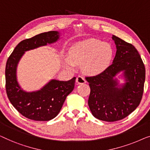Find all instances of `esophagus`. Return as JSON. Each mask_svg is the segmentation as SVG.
Segmentation results:
<instances>
[{"instance_id":"34e87169","label":"esophagus","mask_w":150,"mask_h":150,"mask_svg":"<svg viewBox=\"0 0 150 150\" xmlns=\"http://www.w3.org/2000/svg\"><path fill=\"white\" fill-rule=\"evenodd\" d=\"M86 82L85 78L82 77V76H78L76 79V83L77 84H83Z\"/></svg>"}]
</instances>
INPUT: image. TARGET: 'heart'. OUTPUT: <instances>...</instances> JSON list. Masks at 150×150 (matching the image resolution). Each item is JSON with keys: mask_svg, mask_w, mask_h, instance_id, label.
<instances>
[{"mask_svg": "<svg viewBox=\"0 0 150 150\" xmlns=\"http://www.w3.org/2000/svg\"><path fill=\"white\" fill-rule=\"evenodd\" d=\"M113 56L114 50L111 44L89 39L71 46L69 56L65 57L64 62L70 69H74L76 64H82V69L86 73L96 75L108 68Z\"/></svg>", "mask_w": 150, "mask_h": 150, "instance_id": "obj_1", "label": "heart"}]
</instances>
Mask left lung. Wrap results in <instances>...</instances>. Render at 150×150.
Masks as SVG:
<instances>
[{"instance_id":"left-lung-1","label":"left lung","mask_w":150,"mask_h":150,"mask_svg":"<svg viewBox=\"0 0 150 150\" xmlns=\"http://www.w3.org/2000/svg\"><path fill=\"white\" fill-rule=\"evenodd\" d=\"M116 54L106 70L95 76L86 77L90 94L88 105L92 114L105 122L124 119L140 104L145 79L142 59L132 44L113 35ZM122 71L126 82L119 85L116 75Z\"/></svg>"}]
</instances>
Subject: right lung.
Wrapping results in <instances>:
<instances>
[{
	"label": "right lung",
	"instance_id": "add662e5",
	"mask_svg": "<svg viewBox=\"0 0 150 150\" xmlns=\"http://www.w3.org/2000/svg\"><path fill=\"white\" fill-rule=\"evenodd\" d=\"M60 38L58 31L39 34L18 43L5 67L6 92L10 102L22 114L35 121H49L57 116L67 96L75 87V77L69 81L52 79L41 90L26 92L17 80V67L25 52L54 43Z\"/></svg>",
	"mask_w": 150,
	"mask_h": 150
}]
</instances>
